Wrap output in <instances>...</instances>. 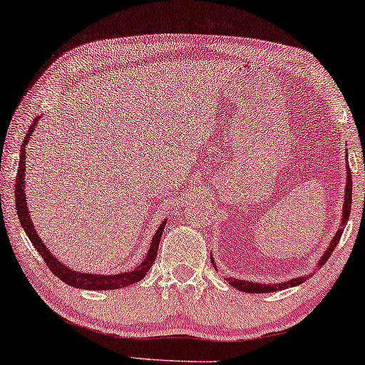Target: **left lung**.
Listing matches in <instances>:
<instances>
[{
  "label": "left lung",
  "instance_id": "1",
  "mask_svg": "<svg viewBox=\"0 0 365 365\" xmlns=\"http://www.w3.org/2000/svg\"><path fill=\"white\" fill-rule=\"evenodd\" d=\"M346 170H348V175H346V189H344V204H343V218H341V226H339L336 235L333 236L330 246L325 250V254L322 255V259L319 260L317 264V270L319 268L327 264V260L330 259V255L333 254L334 247L338 246V241L339 237L343 235V230H344V225L348 223L349 220V213H351V204H352V178H351V170L349 166H346ZM212 264L215 267V262L212 259ZM217 268V267H215ZM309 277H297V278H292L289 282H284V283H277V284H264V283H254V282H246V279H236V278H228L226 282H228L231 286H235L236 289L239 291H244V292H273V291H282L286 288H292V286H297V284H302L306 282Z\"/></svg>",
  "mask_w": 365,
  "mask_h": 365
}]
</instances>
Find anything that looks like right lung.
<instances>
[{"mask_svg":"<svg viewBox=\"0 0 365 365\" xmlns=\"http://www.w3.org/2000/svg\"><path fill=\"white\" fill-rule=\"evenodd\" d=\"M38 124V118L34 119L31 129L27 130L26 137L22 140V147H21V161H19V168H17V176H16V210H17V217H19V222L22 225L26 235L31 239V242L35 246V249L38 250L40 255L43 257L46 267L56 274L59 279H63L66 284L73 286V288H79V289H91V291H106V289H119V288H128V286L134 284L137 282L145 277L147 272L150 270V267L153 265L155 259H157V252H158V242L161 239V232H163V228L168 220H163V223L160 225V228L155 232L152 237V244L150 249H148V254L145 257V260L140 262L134 270L130 272H124L119 274H93V273H81V272H74L73 268L66 267L61 264L55 255H53L50 250H48L46 244L41 241L40 236L37 235V230L34 228V223L31 220V215H29L27 210V200H26V145L27 142L31 140V134L34 133V129L37 128Z\"/></svg>","mask_w":365,"mask_h":365,"instance_id":"1","label":"right lung"}]
</instances>
